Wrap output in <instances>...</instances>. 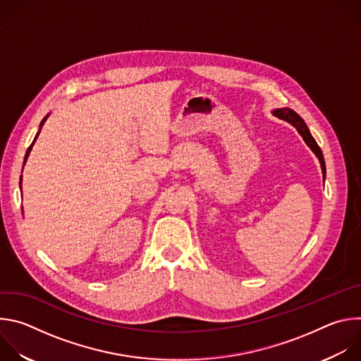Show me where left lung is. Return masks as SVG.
Returning a JSON list of instances; mask_svg holds the SVG:
<instances>
[{"instance_id":"obj_1","label":"left lung","mask_w":361,"mask_h":361,"mask_svg":"<svg viewBox=\"0 0 361 361\" xmlns=\"http://www.w3.org/2000/svg\"><path fill=\"white\" fill-rule=\"evenodd\" d=\"M273 116L280 118V120H284L287 123H290L293 127H295V130L298 131V134L302 137V140L305 141V144L310 147V149L316 154L319 161H320V166H322V171H323V177H326V163H324V157H323V152L320 149V147L317 145L316 140L313 138L310 130H308V127L305 126L304 120L291 109H287V107H283V109H276L273 110Z\"/></svg>"}]
</instances>
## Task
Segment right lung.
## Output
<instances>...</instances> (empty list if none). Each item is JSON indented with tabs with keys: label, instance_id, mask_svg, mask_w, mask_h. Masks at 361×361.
Masks as SVG:
<instances>
[{
	"label": "right lung",
	"instance_id": "right-lung-1",
	"mask_svg": "<svg viewBox=\"0 0 361 361\" xmlns=\"http://www.w3.org/2000/svg\"><path fill=\"white\" fill-rule=\"evenodd\" d=\"M49 117V114H47L44 118H42V121L39 123V128H38V131H37V135H35V138H34V141L31 142V145L28 147V149H27V152H25V157H24V164H23V169H24V166H25V163H27V159H28V156H30V152H31V148H32V145H34V142H35V140H37V137L39 135V131H41V128H42V126H44V123L47 121V118ZM21 178H23V176H21ZM21 180H20V188H21Z\"/></svg>",
	"mask_w": 361,
	"mask_h": 361
}]
</instances>
